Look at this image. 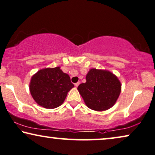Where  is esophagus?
<instances>
[{
    "mask_svg": "<svg viewBox=\"0 0 155 155\" xmlns=\"http://www.w3.org/2000/svg\"><path fill=\"white\" fill-rule=\"evenodd\" d=\"M79 84H80V82H77V83H76V84H74L76 87H78V85H79Z\"/></svg>",
    "mask_w": 155,
    "mask_h": 155,
    "instance_id": "esophagus-1",
    "label": "esophagus"
}]
</instances>
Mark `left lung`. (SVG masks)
<instances>
[{"label": "left lung", "instance_id": "obj_1", "mask_svg": "<svg viewBox=\"0 0 155 155\" xmlns=\"http://www.w3.org/2000/svg\"><path fill=\"white\" fill-rule=\"evenodd\" d=\"M121 85L116 76L106 70L92 69L86 75V82L78 90L89 108L104 111L112 107L121 93Z\"/></svg>", "mask_w": 155, "mask_h": 155}]
</instances>
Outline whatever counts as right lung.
<instances>
[{
    "instance_id": "obj_1",
    "label": "right lung",
    "mask_w": 155,
    "mask_h": 155,
    "mask_svg": "<svg viewBox=\"0 0 155 155\" xmlns=\"http://www.w3.org/2000/svg\"><path fill=\"white\" fill-rule=\"evenodd\" d=\"M74 86L69 75L57 67L38 71L32 77L29 89L37 104L54 109L63 103L67 93Z\"/></svg>"
}]
</instances>
